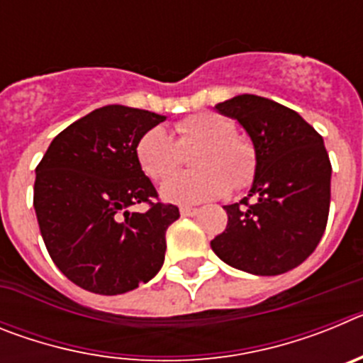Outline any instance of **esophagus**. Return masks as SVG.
I'll list each match as a JSON object with an SVG mask.
<instances>
[{
	"mask_svg": "<svg viewBox=\"0 0 363 363\" xmlns=\"http://www.w3.org/2000/svg\"><path fill=\"white\" fill-rule=\"evenodd\" d=\"M198 213H200V209H194V207H182V209H179V214H182V216H196Z\"/></svg>",
	"mask_w": 363,
	"mask_h": 363,
	"instance_id": "esophagus-1",
	"label": "esophagus"
}]
</instances>
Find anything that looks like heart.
Listing matches in <instances>:
<instances>
[{
  "mask_svg": "<svg viewBox=\"0 0 363 363\" xmlns=\"http://www.w3.org/2000/svg\"><path fill=\"white\" fill-rule=\"evenodd\" d=\"M229 118L203 111L176 121V140L163 127H150L138 138V165L158 182L174 172L183 152L200 146L195 157L198 173H179L160 187L162 198L171 203L194 205L225 196L233 189H243L256 174V149L247 138L238 136Z\"/></svg>",
  "mask_w": 363,
  "mask_h": 363,
  "instance_id": "b5f03b06",
  "label": "heart"
}]
</instances>
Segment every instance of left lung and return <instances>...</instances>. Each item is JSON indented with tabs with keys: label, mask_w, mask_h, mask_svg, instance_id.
<instances>
[{
	"label": "left lung",
	"mask_w": 363,
	"mask_h": 363,
	"mask_svg": "<svg viewBox=\"0 0 363 363\" xmlns=\"http://www.w3.org/2000/svg\"><path fill=\"white\" fill-rule=\"evenodd\" d=\"M238 120L256 149L249 196L225 205V230L211 242L227 265L277 277L306 262L323 236L331 203V162L323 138L284 105L242 94L216 105Z\"/></svg>",
	"instance_id": "8db88e82"
}]
</instances>
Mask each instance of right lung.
<instances>
[{
	"label": "right lung",
	"mask_w": 363,
	"mask_h": 363,
	"mask_svg": "<svg viewBox=\"0 0 363 363\" xmlns=\"http://www.w3.org/2000/svg\"><path fill=\"white\" fill-rule=\"evenodd\" d=\"M163 120L125 105L96 108L57 134L38 163L34 209L45 247L82 289L123 294L162 269L165 230L179 211L158 200L134 150ZM138 203L150 209L130 213Z\"/></svg>",
	"instance_id": "1"
}]
</instances>
